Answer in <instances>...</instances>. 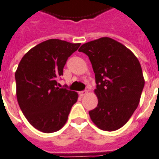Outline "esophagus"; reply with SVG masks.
<instances>
[{
  "label": "esophagus",
  "instance_id": "1",
  "mask_svg": "<svg viewBox=\"0 0 159 159\" xmlns=\"http://www.w3.org/2000/svg\"><path fill=\"white\" fill-rule=\"evenodd\" d=\"M88 93V91H86V90H85V91H80L79 92V95H81V96H83V95H86V94Z\"/></svg>",
  "mask_w": 159,
  "mask_h": 159
}]
</instances>
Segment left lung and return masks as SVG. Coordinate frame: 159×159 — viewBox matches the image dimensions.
<instances>
[{"mask_svg":"<svg viewBox=\"0 0 159 159\" xmlns=\"http://www.w3.org/2000/svg\"><path fill=\"white\" fill-rule=\"evenodd\" d=\"M78 51L88 56L95 74L98 104L89 111L91 119L104 131L121 128L137 108L144 88L140 62L129 49L109 37L83 44Z\"/></svg>","mask_w":159,"mask_h":159,"instance_id":"1","label":"left lung"}]
</instances>
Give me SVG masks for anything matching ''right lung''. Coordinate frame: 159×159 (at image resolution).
<instances>
[{"mask_svg": "<svg viewBox=\"0 0 159 159\" xmlns=\"http://www.w3.org/2000/svg\"><path fill=\"white\" fill-rule=\"evenodd\" d=\"M80 45L47 40L31 49L19 62L15 72L17 100L24 115L38 131H59L77 102V93L59 88L57 78Z\"/></svg>", "mask_w": 159, "mask_h": 159, "instance_id": "add662e5", "label": "right lung"}]
</instances>
